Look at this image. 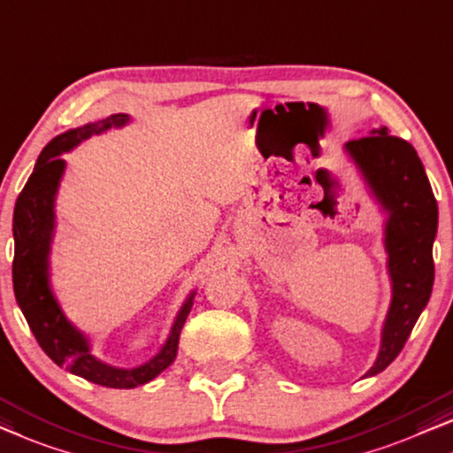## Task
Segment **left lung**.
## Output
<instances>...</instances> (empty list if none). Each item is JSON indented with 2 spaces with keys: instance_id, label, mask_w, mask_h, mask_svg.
<instances>
[{
  "instance_id": "left-lung-1",
  "label": "left lung",
  "mask_w": 453,
  "mask_h": 453,
  "mask_svg": "<svg viewBox=\"0 0 453 453\" xmlns=\"http://www.w3.org/2000/svg\"><path fill=\"white\" fill-rule=\"evenodd\" d=\"M372 196L388 214L384 247L388 253L392 300L382 326L380 353L365 376H376L395 362L418 314L427 306L435 280L434 241L437 202L425 167L411 142L390 136L388 128L345 142Z\"/></svg>"
}]
</instances>
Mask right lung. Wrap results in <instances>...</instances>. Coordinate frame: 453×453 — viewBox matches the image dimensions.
<instances>
[{
	"label": "right lung",
	"instance_id": "obj_1",
	"mask_svg": "<svg viewBox=\"0 0 453 453\" xmlns=\"http://www.w3.org/2000/svg\"><path fill=\"white\" fill-rule=\"evenodd\" d=\"M130 120L128 114H112L104 120L67 130L52 139L38 157L35 172L19 192L14 208V294L19 311L28 320L38 345L57 365H65L71 373L106 388H136L169 368L178 356L181 326L194 304V294L188 296L173 320L165 345L155 357L139 368H114L91 356L89 339L69 323L52 294L49 280V255L55 233V196L65 173L63 153H67L91 134H102L110 128H120Z\"/></svg>",
	"mask_w": 453,
	"mask_h": 453
}]
</instances>
